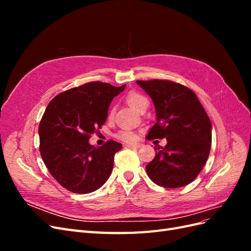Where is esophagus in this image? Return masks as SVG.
Listing matches in <instances>:
<instances>
[{"mask_svg":"<svg viewBox=\"0 0 251 251\" xmlns=\"http://www.w3.org/2000/svg\"><path fill=\"white\" fill-rule=\"evenodd\" d=\"M127 148H133V149H139L141 147L140 143H127L126 144Z\"/></svg>","mask_w":251,"mask_h":251,"instance_id":"obj_1","label":"esophagus"}]
</instances>
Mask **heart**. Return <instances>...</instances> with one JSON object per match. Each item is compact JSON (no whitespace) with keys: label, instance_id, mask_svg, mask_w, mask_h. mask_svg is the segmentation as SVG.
I'll use <instances>...</instances> for the list:
<instances>
[{"label":"heart","instance_id":"1","mask_svg":"<svg viewBox=\"0 0 251 251\" xmlns=\"http://www.w3.org/2000/svg\"><path fill=\"white\" fill-rule=\"evenodd\" d=\"M147 102H148L147 98L137 92H130L126 96V103L130 105L133 110L137 111V112L142 107V104L147 103ZM112 115H113V112H110L109 117H112ZM116 136H117V138H119L123 141H126V142H132V141H135L136 139H137V134L133 131H130V130L120 131L117 133Z\"/></svg>","mask_w":251,"mask_h":251}]
</instances>
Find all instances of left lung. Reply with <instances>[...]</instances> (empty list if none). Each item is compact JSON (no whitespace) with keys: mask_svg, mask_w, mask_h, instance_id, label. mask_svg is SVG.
<instances>
[{"mask_svg":"<svg viewBox=\"0 0 251 251\" xmlns=\"http://www.w3.org/2000/svg\"><path fill=\"white\" fill-rule=\"evenodd\" d=\"M151 98L156 124L148 139L166 138L164 148L146 170L156 184L176 188L185 186L198 176L206 163L211 147V123L198 97L180 83L171 80H137Z\"/></svg>","mask_w":251,"mask_h":251,"instance_id":"obj_1","label":"left lung"}]
</instances>
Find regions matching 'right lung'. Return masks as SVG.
<instances>
[{"label":"right lung","instance_id":"obj_1","mask_svg":"<svg viewBox=\"0 0 251 251\" xmlns=\"http://www.w3.org/2000/svg\"><path fill=\"white\" fill-rule=\"evenodd\" d=\"M125 88L88 82L58 94L45 110L39 126L41 156L52 177L68 191L89 194L109 179L114 156L123 146L109 140L94 147L89 139L105 123L111 101Z\"/></svg>","mask_w":251,"mask_h":251}]
</instances>
